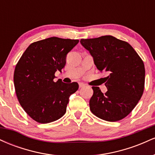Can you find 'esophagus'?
<instances>
[{"label":"esophagus","instance_id":"34e87169","mask_svg":"<svg viewBox=\"0 0 155 155\" xmlns=\"http://www.w3.org/2000/svg\"><path fill=\"white\" fill-rule=\"evenodd\" d=\"M79 87H80V88L84 87L86 86V84H84V83H79Z\"/></svg>","mask_w":155,"mask_h":155}]
</instances>
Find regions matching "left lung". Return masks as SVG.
<instances>
[{
    "label": "left lung",
    "instance_id": "obj_1",
    "mask_svg": "<svg viewBox=\"0 0 155 155\" xmlns=\"http://www.w3.org/2000/svg\"><path fill=\"white\" fill-rule=\"evenodd\" d=\"M104 78L107 92L92 87L90 108L96 117L108 122L122 120L133 111L143 95L145 68L143 60L127 42L112 35L81 39Z\"/></svg>",
    "mask_w": 155,
    "mask_h": 155
}]
</instances>
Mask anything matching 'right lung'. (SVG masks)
<instances>
[{
  "label": "right lung",
  "instance_id": "obj_1",
  "mask_svg": "<svg viewBox=\"0 0 155 155\" xmlns=\"http://www.w3.org/2000/svg\"><path fill=\"white\" fill-rule=\"evenodd\" d=\"M76 39L51 37L33 42L16 65L15 92L25 111L39 123L61 118L66 112L69 97L79 89L76 82H54V74L61 71L66 55L79 43Z\"/></svg>",
  "mask_w": 155,
  "mask_h": 155
}]
</instances>
